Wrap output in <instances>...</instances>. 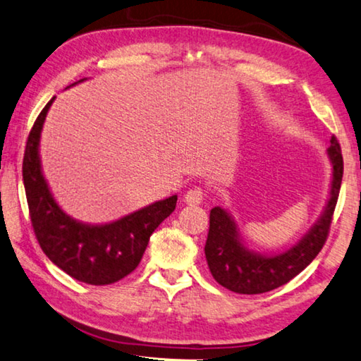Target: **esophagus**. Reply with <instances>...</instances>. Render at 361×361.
<instances>
[{"label":"esophagus","mask_w":361,"mask_h":361,"mask_svg":"<svg viewBox=\"0 0 361 361\" xmlns=\"http://www.w3.org/2000/svg\"><path fill=\"white\" fill-rule=\"evenodd\" d=\"M184 198H185V203H188V204H200V203L203 202V198H204L203 188H200V187L190 188V190L185 193Z\"/></svg>","instance_id":"obj_1"}]
</instances>
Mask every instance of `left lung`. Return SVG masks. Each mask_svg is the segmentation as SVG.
<instances>
[{"label":"left lung","instance_id":"8db88e82","mask_svg":"<svg viewBox=\"0 0 361 361\" xmlns=\"http://www.w3.org/2000/svg\"><path fill=\"white\" fill-rule=\"evenodd\" d=\"M328 155L333 161V184L324 212L296 246L276 256H261L240 243L235 222L222 208H212L204 254L214 280L238 294H261L285 285L300 274L322 251L329 235L338 204L344 159L336 135L331 137Z\"/></svg>","mask_w":361,"mask_h":361}]
</instances>
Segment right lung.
Instances as JSON below:
<instances>
[{"label":"right lung","instance_id":"1","mask_svg":"<svg viewBox=\"0 0 361 361\" xmlns=\"http://www.w3.org/2000/svg\"><path fill=\"white\" fill-rule=\"evenodd\" d=\"M52 97L28 134L22 177L28 212L41 250L59 269L87 285H111L137 267L150 235L176 209L177 195L105 226L76 222L59 208L41 173L38 144Z\"/></svg>","mask_w":361,"mask_h":361}]
</instances>
